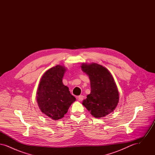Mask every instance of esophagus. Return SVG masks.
Wrapping results in <instances>:
<instances>
[{"instance_id":"34e87169","label":"esophagus","mask_w":155,"mask_h":155,"mask_svg":"<svg viewBox=\"0 0 155 155\" xmlns=\"http://www.w3.org/2000/svg\"><path fill=\"white\" fill-rule=\"evenodd\" d=\"M84 98V96L83 95H80V96L78 97V99L80 101H82Z\"/></svg>"}]
</instances>
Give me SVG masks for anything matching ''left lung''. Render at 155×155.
Returning <instances> with one entry per match:
<instances>
[{
  "instance_id": "left-lung-1",
  "label": "left lung",
  "mask_w": 155,
  "mask_h": 155,
  "mask_svg": "<svg viewBox=\"0 0 155 155\" xmlns=\"http://www.w3.org/2000/svg\"><path fill=\"white\" fill-rule=\"evenodd\" d=\"M81 70L88 75L91 93L82 104L96 118H102L115 110L119 101L118 89L110 72L96 63H82Z\"/></svg>"
}]
</instances>
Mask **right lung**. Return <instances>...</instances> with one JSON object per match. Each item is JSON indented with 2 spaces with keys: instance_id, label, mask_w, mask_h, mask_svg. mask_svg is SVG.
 <instances>
[{
  "instance_id": "right-lung-1",
  "label": "right lung",
  "mask_w": 155,
  "mask_h": 155,
  "mask_svg": "<svg viewBox=\"0 0 155 155\" xmlns=\"http://www.w3.org/2000/svg\"><path fill=\"white\" fill-rule=\"evenodd\" d=\"M66 71L65 67L59 64L48 70L42 76L37 89V101L40 110L53 120L63 118L76 101L62 82Z\"/></svg>"
}]
</instances>
